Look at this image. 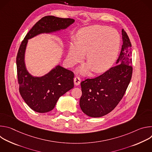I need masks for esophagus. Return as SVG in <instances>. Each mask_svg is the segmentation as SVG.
<instances>
[{"label": "esophagus", "mask_w": 152, "mask_h": 152, "mask_svg": "<svg viewBox=\"0 0 152 152\" xmlns=\"http://www.w3.org/2000/svg\"><path fill=\"white\" fill-rule=\"evenodd\" d=\"M74 83H75V84L76 85H79L80 83V79L79 77H77V76L75 77V78H74Z\"/></svg>", "instance_id": "esophagus-1"}]
</instances>
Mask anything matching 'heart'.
Here are the masks:
<instances>
[{
    "mask_svg": "<svg viewBox=\"0 0 152 152\" xmlns=\"http://www.w3.org/2000/svg\"><path fill=\"white\" fill-rule=\"evenodd\" d=\"M77 37V41H72L69 46L68 62L70 66L82 61L86 53L88 64L80 67L82 74H88L91 69L96 73H102L112 66L120 44L117 31L97 25L81 29Z\"/></svg>",
    "mask_w": 152,
    "mask_h": 152,
    "instance_id": "b5f03b06",
    "label": "heart"
}]
</instances>
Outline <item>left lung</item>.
I'll list each match as a JSON object with an SVG mask.
<instances>
[{
    "instance_id": "obj_1",
    "label": "left lung",
    "mask_w": 152,
    "mask_h": 152,
    "mask_svg": "<svg viewBox=\"0 0 152 152\" xmlns=\"http://www.w3.org/2000/svg\"><path fill=\"white\" fill-rule=\"evenodd\" d=\"M123 45L116 66L93 79L81 82L79 105L84 114L100 117L111 112L123 98L132 75V45L122 29Z\"/></svg>"
}]
</instances>
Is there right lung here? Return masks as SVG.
Instances as JSON below:
<instances>
[{
  "label": "right lung",
  "instance_id": "obj_1",
  "mask_svg": "<svg viewBox=\"0 0 152 152\" xmlns=\"http://www.w3.org/2000/svg\"><path fill=\"white\" fill-rule=\"evenodd\" d=\"M74 22L72 18L45 16L35 24L21 43L16 58L19 91L26 103L35 112L45 113L52 111L59 98L74 87V73L58 65L42 76L31 75L25 62L28 39L41 34L66 29Z\"/></svg>",
  "mask_w": 152,
  "mask_h": 152
}]
</instances>
